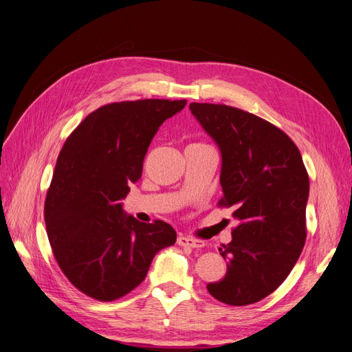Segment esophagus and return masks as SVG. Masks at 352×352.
Returning <instances> with one entry per match:
<instances>
[{"instance_id":"esophagus-1","label":"esophagus","mask_w":352,"mask_h":352,"mask_svg":"<svg viewBox=\"0 0 352 352\" xmlns=\"http://www.w3.org/2000/svg\"><path fill=\"white\" fill-rule=\"evenodd\" d=\"M177 243L180 246H188V248H193V249H199V248H202L205 245L204 241L195 239V238H190V236H185V235H180L177 238Z\"/></svg>"}]
</instances>
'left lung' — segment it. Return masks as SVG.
Segmentation results:
<instances>
[{
    "label": "left lung",
    "instance_id": "1",
    "mask_svg": "<svg viewBox=\"0 0 352 352\" xmlns=\"http://www.w3.org/2000/svg\"><path fill=\"white\" fill-rule=\"evenodd\" d=\"M196 120L222 155L219 206L239 225L219 248L226 275L209 283L223 304L243 307L272 294L287 279L307 239L309 179L287 133L236 107L190 103Z\"/></svg>",
    "mask_w": 352,
    "mask_h": 352
}]
</instances>
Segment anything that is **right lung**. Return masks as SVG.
<instances>
[{
  "mask_svg": "<svg viewBox=\"0 0 352 352\" xmlns=\"http://www.w3.org/2000/svg\"><path fill=\"white\" fill-rule=\"evenodd\" d=\"M186 100L146 98L90 113L67 138L48 188L47 236L63 274L94 299L114 300L143 282L155 255L176 242L163 221L123 212L129 185L142 177L147 147Z\"/></svg>",
  "mask_w": 352,
  "mask_h": 352,
  "instance_id": "1",
  "label": "right lung"
}]
</instances>
